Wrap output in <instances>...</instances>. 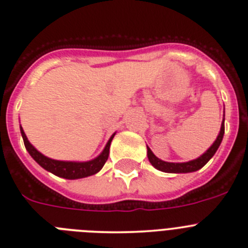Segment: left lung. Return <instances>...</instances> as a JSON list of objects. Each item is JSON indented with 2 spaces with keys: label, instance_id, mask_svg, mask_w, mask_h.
<instances>
[{
  "label": "left lung",
  "instance_id": "left-lung-1",
  "mask_svg": "<svg viewBox=\"0 0 248 248\" xmlns=\"http://www.w3.org/2000/svg\"><path fill=\"white\" fill-rule=\"evenodd\" d=\"M223 136H224V119H223L222 127H220V132H219V134H218L217 139H216L215 143L211 145V148L208 149L205 154H202L200 157L195 158V160L188 161V162H180V163L166 162V161H162V160H160V158L156 157V156L153 154V151L150 150V148H149V146H146V148H148V158H149V161H150L151 165H153L156 170H162V172H166V173L195 172V170L202 168L203 166H205L206 163H207L208 161L212 158V156L215 155L216 151H217L218 148H219L220 143H222Z\"/></svg>",
  "mask_w": 248,
  "mask_h": 248
}]
</instances>
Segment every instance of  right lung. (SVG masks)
Returning a JSON list of instances; mask_svg holds the SVG:
<instances>
[{
    "label": "right lung",
    "instance_id": "right-lung-1",
    "mask_svg": "<svg viewBox=\"0 0 248 248\" xmlns=\"http://www.w3.org/2000/svg\"><path fill=\"white\" fill-rule=\"evenodd\" d=\"M20 133L23 137L24 144H25L26 150L31 155V157L38 163L42 168H45L48 172L53 173V174L58 175V177L65 178V179H78V178L90 177V175L95 174L99 172L103 168V166L107 162L108 157H109V149L110 144H111L112 138H114L115 133L110 137L109 141L105 145L104 150L102 151L98 157L93 158V160L87 161V162H73V161H58L53 160V158L47 157V156L42 155L38 150H36L30 141L26 138V134L24 133L23 128L20 126Z\"/></svg>",
    "mask_w": 248,
    "mask_h": 248
}]
</instances>
